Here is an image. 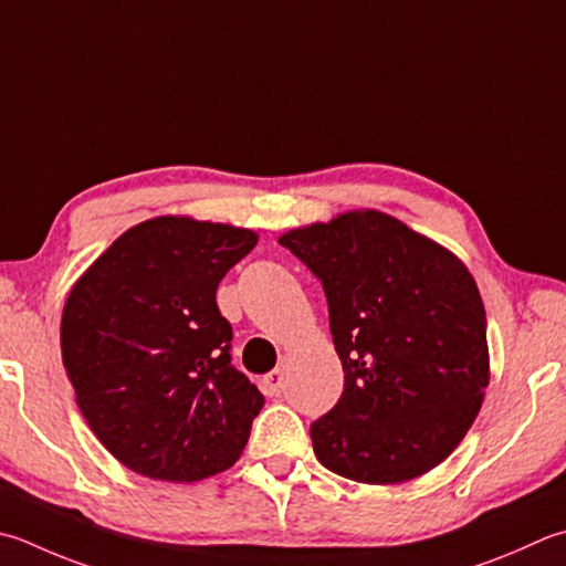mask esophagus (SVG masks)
I'll return each instance as SVG.
<instances>
[{
	"label": "esophagus",
	"instance_id": "1",
	"mask_svg": "<svg viewBox=\"0 0 566 566\" xmlns=\"http://www.w3.org/2000/svg\"><path fill=\"white\" fill-rule=\"evenodd\" d=\"M262 390H264V395H270V397L280 395L284 390V373L276 368V370L264 375V378H262Z\"/></svg>",
	"mask_w": 566,
	"mask_h": 566
}]
</instances>
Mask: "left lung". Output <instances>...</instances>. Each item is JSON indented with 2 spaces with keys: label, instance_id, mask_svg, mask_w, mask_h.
I'll return each mask as SVG.
<instances>
[{
  "label": "left lung",
  "instance_id": "8db88e82",
  "mask_svg": "<svg viewBox=\"0 0 566 566\" xmlns=\"http://www.w3.org/2000/svg\"><path fill=\"white\" fill-rule=\"evenodd\" d=\"M321 284L343 395L312 424L316 459L392 485L439 467L491 380L485 308L469 268L380 210H346L280 238Z\"/></svg>",
  "mask_w": 566,
  "mask_h": 566
}]
</instances>
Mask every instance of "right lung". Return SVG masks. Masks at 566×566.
<instances>
[{
	"mask_svg": "<svg viewBox=\"0 0 566 566\" xmlns=\"http://www.w3.org/2000/svg\"><path fill=\"white\" fill-rule=\"evenodd\" d=\"M254 245L248 228L159 216L77 276L61 356L87 427L122 467L191 483L240 459L264 397L230 363L216 290Z\"/></svg>",
	"mask_w": 566,
	"mask_h": 566,
	"instance_id": "add662e5",
	"label": "right lung"
}]
</instances>
